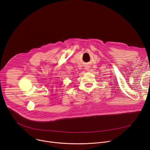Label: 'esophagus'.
<instances>
[{"label": "esophagus", "mask_w": 150, "mask_h": 150, "mask_svg": "<svg viewBox=\"0 0 150 150\" xmlns=\"http://www.w3.org/2000/svg\"><path fill=\"white\" fill-rule=\"evenodd\" d=\"M85 69H86V70H89L88 67H85Z\"/></svg>", "instance_id": "1"}]
</instances>
